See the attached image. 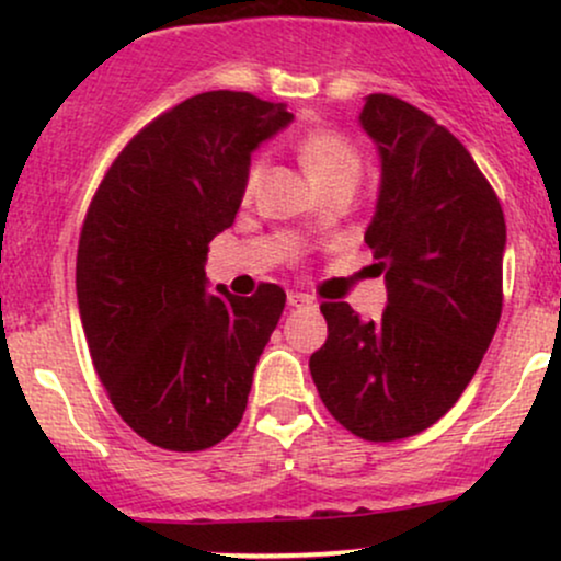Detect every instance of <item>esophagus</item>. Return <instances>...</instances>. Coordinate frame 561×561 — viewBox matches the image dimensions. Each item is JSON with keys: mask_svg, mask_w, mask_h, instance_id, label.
<instances>
[{"mask_svg": "<svg viewBox=\"0 0 561 561\" xmlns=\"http://www.w3.org/2000/svg\"><path fill=\"white\" fill-rule=\"evenodd\" d=\"M287 306L289 308H302V306H311V298L302 293H289L287 295Z\"/></svg>", "mask_w": 561, "mask_h": 561, "instance_id": "1", "label": "esophagus"}]
</instances>
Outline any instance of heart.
<instances>
[{"label": "heart", "mask_w": 561, "mask_h": 561, "mask_svg": "<svg viewBox=\"0 0 561 561\" xmlns=\"http://www.w3.org/2000/svg\"><path fill=\"white\" fill-rule=\"evenodd\" d=\"M298 158L308 176L321 186L343 182H358L362 176V156H358L356 145L332 128H313V131L302 134L298 139ZM263 176V158L250 160L248 171H244V192L253 195Z\"/></svg>", "instance_id": "1"}]
</instances>
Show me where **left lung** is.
<instances>
[{
  "label": "left lung",
  "instance_id": "8db88e82",
  "mask_svg": "<svg viewBox=\"0 0 561 561\" xmlns=\"http://www.w3.org/2000/svg\"><path fill=\"white\" fill-rule=\"evenodd\" d=\"M358 121L382 163L364 240L388 308L362 321L321 302L330 334L308 369L345 430L390 443L440 420L478 371L504 306L506 221L467 147L420 107L369 94Z\"/></svg>",
  "mask_w": 561,
  "mask_h": 561
}]
</instances>
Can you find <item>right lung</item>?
I'll return each instance as SVG.
<instances>
[{"instance_id": "1", "label": "right lung", "mask_w": 561, "mask_h": 561, "mask_svg": "<svg viewBox=\"0 0 561 561\" xmlns=\"http://www.w3.org/2000/svg\"><path fill=\"white\" fill-rule=\"evenodd\" d=\"M293 121L248 92H205L147 124L83 218L76 295L96 375L128 427L203 450L237 427L285 289L208 293V242L234 224L250 152Z\"/></svg>"}]
</instances>
